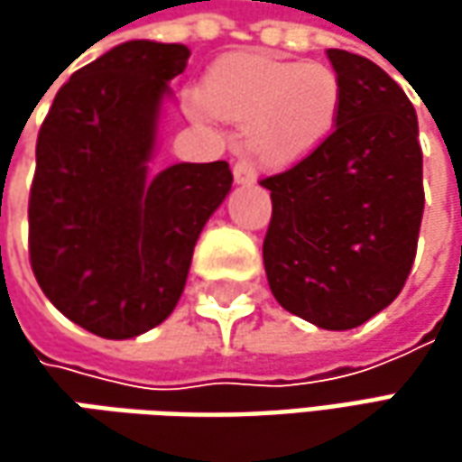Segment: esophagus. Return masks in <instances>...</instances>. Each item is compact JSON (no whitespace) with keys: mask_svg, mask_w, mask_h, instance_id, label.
Returning a JSON list of instances; mask_svg holds the SVG:
<instances>
[{"mask_svg":"<svg viewBox=\"0 0 462 462\" xmlns=\"http://www.w3.org/2000/svg\"><path fill=\"white\" fill-rule=\"evenodd\" d=\"M234 180L239 185H252V182H257V169H254V164L249 159H239L234 164Z\"/></svg>","mask_w":462,"mask_h":462,"instance_id":"1","label":"esophagus"}]
</instances>
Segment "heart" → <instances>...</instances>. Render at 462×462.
Masks as SVG:
<instances>
[{
  "instance_id": "1",
  "label": "heart",
  "mask_w": 462,
  "mask_h": 462,
  "mask_svg": "<svg viewBox=\"0 0 462 462\" xmlns=\"http://www.w3.org/2000/svg\"><path fill=\"white\" fill-rule=\"evenodd\" d=\"M198 99L205 113L244 125L246 146L257 159L285 167L331 135L342 84L327 63L234 53L210 66Z\"/></svg>"
}]
</instances>
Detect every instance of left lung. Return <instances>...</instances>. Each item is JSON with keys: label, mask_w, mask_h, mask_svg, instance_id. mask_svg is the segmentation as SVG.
Segmentation results:
<instances>
[{"label": "left lung", "mask_w": 462, "mask_h": 462, "mask_svg": "<svg viewBox=\"0 0 462 462\" xmlns=\"http://www.w3.org/2000/svg\"><path fill=\"white\" fill-rule=\"evenodd\" d=\"M339 120L291 169L264 177L273 218L262 244L277 303L345 331L393 303L417 257L424 213L414 105L378 63L328 48Z\"/></svg>", "instance_id": "obj_1"}]
</instances>
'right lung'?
Masks as SVG:
<instances>
[{
	"label": "right lung",
	"mask_w": 462,
	"mask_h": 462,
	"mask_svg": "<svg viewBox=\"0 0 462 462\" xmlns=\"http://www.w3.org/2000/svg\"><path fill=\"white\" fill-rule=\"evenodd\" d=\"M180 43L128 41L59 89L35 146L30 264L45 298L81 328L131 339L159 327L185 291L192 249L226 200V162L149 174Z\"/></svg>",
	"instance_id": "add662e5"
}]
</instances>
